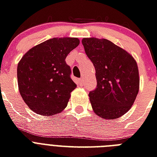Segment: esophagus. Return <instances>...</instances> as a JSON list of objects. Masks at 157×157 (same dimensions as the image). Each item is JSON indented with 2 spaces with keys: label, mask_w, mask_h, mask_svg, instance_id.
Instances as JSON below:
<instances>
[{
  "label": "esophagus",
  "mask_w": 157,
  "mask_h": 157,
  "mask_svg": "<svg viewBox=\"0 0 157 157\" xmlns=\"http://www.w3.org/2000/svg\"><path fill=\"white\" fill-rule=\"evenodd\" d=\"M79 84H80V86H83V84H84L83 78L79 79Z\"/></svg>",
  "instance_id": "1"
}]
</instances>
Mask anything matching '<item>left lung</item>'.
<instances>
[{
	"label": "left lung",
	"instance_id": "left-lung-1",
	"mask_svg": "<svg viewBox=\"0 0 157 157\" xmlns=\"http://www.w3.org/2000/svg\"><path fill=\"white\" fill-rule=\"evenodd\" d=\"M81 42L95 68L97 86L89 94L94 112L103 119L121 117L130 109L139 93L136 61L106 39L84 38Z\"/></svg>",
	"mask_w": 157,
	"mask_h": 157
}]
</instances>
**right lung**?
I'll return each mask as SVG.
<instances>
[{"label":"right lung","mask_w":157,"mask_h":157,"mask_svg":"<svg viewBox=\"0 0 157 157\" xmlns=\"http://www.w3.org/2000/svg\"><path fill=\"white\" fill-rule=\"evenodd\" d=\"M77 38H53L29 50L18 64V90L29 108L53 116L67 107L76 85L65 59L78 46Z\"/></svg>","instance_id":"1"}]
</instances>
